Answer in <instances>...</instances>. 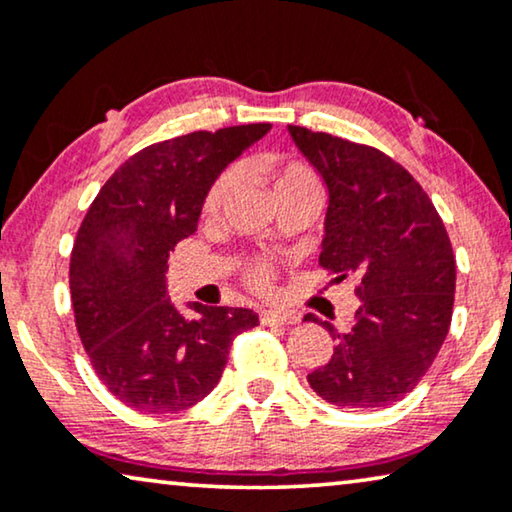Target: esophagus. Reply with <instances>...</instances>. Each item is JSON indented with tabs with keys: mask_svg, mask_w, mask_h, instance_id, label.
Returning a JSON list of instances; mask_svg holds the SVG:
<instances>
[{
	"mask_svg": "<svg viewBox=\"0 0 512 512\" xmlns=\"http://www.w3.org/2000/svg\"><path fill=\"white\" fill-rule=\"evenodd\" d=\"M259 320H262V325L283 327V325H294V322L299 320V315L294 313V311H278V308H264V311L259 313Z\"/></svg>",
	"mask_w": 512,
	"mask_h": 512,
	"instance_id": "esophagus-1",
	"label": "esophagus"
}]
</instances>
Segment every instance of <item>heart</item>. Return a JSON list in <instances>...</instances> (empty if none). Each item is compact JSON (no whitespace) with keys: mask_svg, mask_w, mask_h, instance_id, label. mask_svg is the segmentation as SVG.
Instances as JSON below:
<instances>
[{"mask_svg":"<svg viewBox=\"0 0 512 512\" xmlns=\"http://www.w3.org/2000/svg\"><path fill=\"white\" fill-rule=\"evenodd\" d=\"M259 169H262V174L269 178L273 194L280 190H292V187H306V185L318 187V183H315V176L304 167V164H299V162H278L269 157V160H262ZM236 181H239V169L229 167L222 171V174L211 183V187H208V192L204 197V213L218 211V208L225 204V199L229 197V194H232V190L236 187ZM269 278H271V271L266 264H253L248 269V280L255 287H259V290L269 285Z\"/></svg>","mask_w":512,"mask_h":512,"instance_id":"1","label":"heart"}]
</instances>
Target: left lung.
Wrapping results in <instances>:
<instances>
[{
    "mask_svg": "<svg viewBox=\"0 0 512 512\" xmlns=\"http://www.w3.org/2000/svg\"><path fill=\"white\" fill-rule=\"evenodd\" d=\"M329 192L320 264L357 276L359 308L334 336V355L308 373L313 392L338 408H383L420 383L448 336L455 255L420 183L380 150L287 125ZM304 320L318 322L313 313Z\"/></svg>",
    "mask_w": 512,
    "mask_h": 512,
    "instance_id": "left-lung-1",
    "label": "left lung"
}]
</instances>
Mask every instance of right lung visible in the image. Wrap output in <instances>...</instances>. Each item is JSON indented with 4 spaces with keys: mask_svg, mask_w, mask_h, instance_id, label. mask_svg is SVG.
Returning a JSON list of instances; mask_svg holds the SVG:
<instances>
[{
    "mask_svg": "<svg viewBox=\"0 0 512 512\" xmlns=\"http://www.w3.org/2000/svg\"><path fill=\"white\" fill-rule=\"evenodd\" d=\"M269 122L153 143L122 164L92 201L69 287L76 327L97 376L141 413H178L218 385L229 348L259 325L250 308L169 299V250L197 232L208 187Z\"/></svg>",
    "mask_w": 512,
    "mask_h": 512,
    "instance_id": "add662e5",
    "label": "right lung"
}]
</instances>
